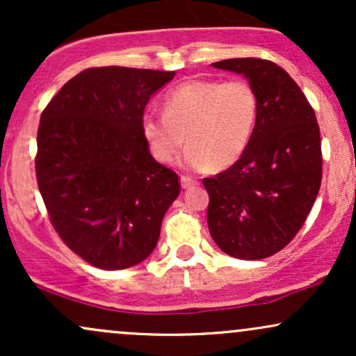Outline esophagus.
I'll list each match as a JSON object with an SVG mask.
<instances>
[{
	"instance_id": "1",
	"label": "esophagus",
	"mask_w": 356,
	"mask_h": 356,
	"mask_svg": "<svg viewBox=\"0 0 356 356\" xmlns=\"http://www.w3.org/2000/svg\"><path fill=\"white\" fill-rule=\"evenodd\" d=\"M197 181H195V179H192V177H189V175H182L181 177V186L184 187V189H191V187H194V186H197Z\"/></svg>"
}]
</instances>
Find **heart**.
Returning a JSON list of instances; mask_svg holds the SVG:
<instances>
[{"label":"heart","instance_id":"b5f03b06","mask_svg":"<svg viewBox=\"0 0 356 356\" xmlns=\"http://www.w3.org/2000/svg\"><path fill=\"white\" fill-rule=\"evenodd\" d=\"M259 97L246 80H187L165 95L164 112L149 110L140 130L159 162L181 157L187 170L204 172L212 165L226 169L239 161L254 134Z\"/></svg>","mask_w":356,"mask_h":356}]
</instances>
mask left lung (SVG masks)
<instances>
[{"instance_id": "obj_1", "label": "left lung", "mask_w": 356, "mask_h": 356, "mask_svg": "<svg viewBox=\"0 0 356 356\" xmlns=\"http://www.w3.org/2000/svg\"><path fill=\"white\" fill-rule=\"evenodd\" d=\"M212 67L246 76L259 97V115L239 161L202 179L207 226L226 254L264 259L291 243L316 201L320 127L296 81L273 61L231 58Z\"/></svg>"}]
</instances>
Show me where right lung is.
Returning <instances> with one entry per match:
<instances>
[{"label":"right lung","mask_w":356,"mask_h":356,"mask_svg":"<svg viewBox=\"0 0 356 356\" xmlns=\"http://www.w3.org/2000/svg\"><path fill=\"white\" fill-rule=\"evenodd\" d=\"M175 72L87 68L68 80L40 118L35 170L51 226L100 269L144 261L181 192L140 130L147 102Z\"/></svg>","instance_id":"1"}]
</instances>
